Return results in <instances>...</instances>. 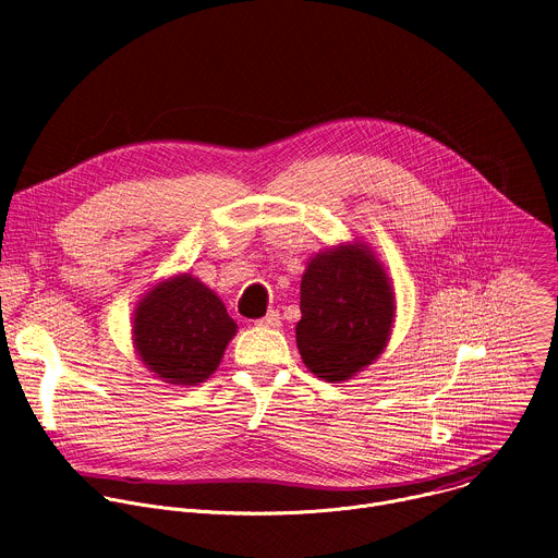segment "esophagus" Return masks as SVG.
<instances>
[{"label": "esophagus", "instance_id": "obj_1", "mask_svg": "<svg viewBox=\"0 0 558 558\" xmlns=\"http://www.w3.org/2000/svg\"><path fill=\"white\" fill-rule=\"evenodd\" d=\"M282 323V317L278 311H269L265 317H260V320H256L258 327H265V329H278Z\"/></svg>", "mask_w": 558, "mask_h": 558}]
</instances>
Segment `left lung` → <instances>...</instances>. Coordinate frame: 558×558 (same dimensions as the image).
<instances>
[{"label":"left lung","mask_w":558,"mask_h":558,"mask_svg":"<svg viewBox=\"0 0 558 558\" xmlns=\"http://www.w3.org/2000/svg\"><path fill=\"white\" fill-rule=\"evenodd\" d=\"M300 311L295 342L302 362L317 377L342 381L384 351L395 295L368 247L340 245L308 263Z\"/></svg>","instance_id":"1"}]
</instances>
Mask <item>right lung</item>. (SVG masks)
Wrapping results in <instances>:
<instances>
[{
	"label": "right lung",
	"mask_w": 558,
	"mask_h": 558,
	"mask_svg": "<svg viewBox=\"0 0 558 558\" xmlns=\"http://www.w3.org/2000/svg\"><path fill=\"white\" fill-rule=\"evenodd\" d=\"M220 298L190 274L156 284L136 306L134 344L143 364L181 386L205 381L235 336Z\"/></svg>",
	"instance_id": "right-lung-1"
}]
</instances>
